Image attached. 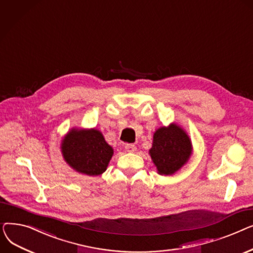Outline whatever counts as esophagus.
<instances>
[{
  "label": "esophagus",
  "mask_w": 253,
  "mask_h": 253,
  "mask_svg": "<svg viewBox=\"0 0 253 253\" xmlns=\"http://www.w3.org/2000/svg\"><path fill=\"white\" fill-rule=\"evenodd\" d=\"M125 150L126 152H129V153H134L136 151V147L133 143H127L125 145Z\"/></svg>",
  "instance_id": "34e87169"
}]
</instances>
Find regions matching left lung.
I'll list each match as a JSON object with an SVG mask.
<instances>
[{"label":"left lung","instance_id":"obj_1","mask_svg":"<svg viewBox=\"0 0 253 253\" xmlns=\"http://www.w3.org/2000/svg\"><path fill=\"white\" fill-rule=\"evenodd\" d=\"M193 147L189 135L175 123L156 130L150 150L152 160L161 175L174 174L192 155Z\"/></svg>","mask_w":253,"mask_h":253}]
</instances>
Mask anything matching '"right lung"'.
<instances>
[{
    "instance_id": "add662e5",
    "label": "right lung",
    "mask_w": 253,
    "mask_h": 253,
    "mask_svg": "<svg viewBox=\"0 0 253 253\" xmlns=\"http://www.w3.org/2000/svg\"><path fill=\"white\" fill-rule=\"evenodd\" d=\"M64 161L79 173L97 176L106 170L114 154L111 145L97 129H76L61 142Z\"/></svg>"
}]
</instances>
